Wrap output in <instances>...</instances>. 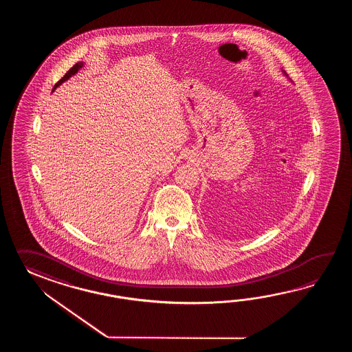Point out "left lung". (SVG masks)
Returning <instances> with one entry per match:
<instances>
[{
	"label": "left lung",
	"instance_id": "left-lung-1",
	"mask_svg": "<svg viewBox=\"0 0 352 352\" xmlns=\"http://www.w3.org/2000/svg\"><path fill=\"white\" fill-rule=\"evenodd\" d=\"M282 73H283V74H285V76H288V75H287V73H285V70H282Z\"/></svg>",
	"mask_w": 352,
	"mask_h": 352
}]
</instances>
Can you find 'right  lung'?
Returning <instances> with one entry per match:
<instances>
[{
  "label": "right lung",
  "mask_w": 352,
  "mask_h": 352,
  "mask_svg": "<svg viewBox=\"0 0 352 352\" xmlns=\"http://www.w3.org/2000/svg\"><path fill=\"white\" fill-rule=\"evenodd\" d=\"M82 64H84V63H82V61H79V63H76V64H75L74 67H72V69H70V70H67V74L64 75V76H63V78H61V79H60L59 82H56V84H55V87H54L53 91H54V90L56 89V88H58V87H59V85H61V84H63V82H67V79H69V78H72V76H73V75L76 74V73H78V72H79V70H80V69H82Z\"/></svg>",
  "instance_id": "1"
}]
</instances>
